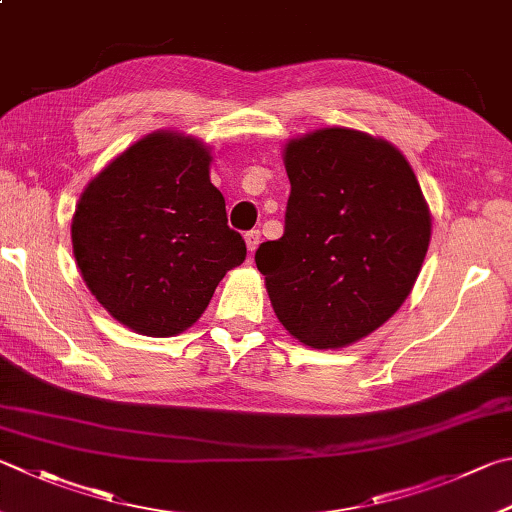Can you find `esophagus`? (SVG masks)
<instances>
[{
  "label": "esophagus",
  "instance_id": "34e87169",
  "mask_svg": "<svg viewBox=\"0 0 512 512\" xmlns=\"http://www.w3.org/2000/svg\"><path fill=\"white\" fill-rule=\"evenodd\" d=\"M259 241H262V232H259V230H248L246 232V246H248L250 253H255Z\"/></svg>",
  "mask_w": 512,
  "mask_h": 512
}]
</instances>
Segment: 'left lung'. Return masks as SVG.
<instances>
[{
    "label": "left lung",
    "mask_w": 512,
    "mask_h": 512,
    "mask_svg": "<svg viewBox=\"0 0 512 512\" xmlns=\"http://www.w3.org/2000/svg\"><path fill=\"white\" fill-rule=\"evenodd\" d=\"M284 235L255 253L275 315L304 345L338 349L398 311L421 273L432 219L405 156L329 127L286 145Z\"/></svg>",
    "instance_id": "left-lung-1"
}]
</instances>
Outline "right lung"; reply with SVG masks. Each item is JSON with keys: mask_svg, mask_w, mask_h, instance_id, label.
<instances>
[{"mask_svg": "<svg viewBox=\"0 0 512 512\" xmlns=\"http://www.w3.org/2000/svg\"><path fill=\"white\" fill-rule=\"evenodd\" d=\"M208 165L210 152L192 138L152 134L80 197L71 224L80 273L96 300L143 336L188 329L221 277L246 259Z\"/></svg>", "mask_w": 512, "mask_h": 512, "instance_id": "1", "label": "right lung"}]
</instances>
